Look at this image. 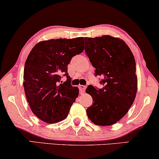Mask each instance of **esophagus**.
Segmentation results:
<instances>
[{
  "instance_id": "esophagus-1",
  "label": "esophagus",
  "mask_w": 159,
  "mask_h": 159,
  "mask_svg": "<svg viewBox=\"0 0 159 159\" xmlns=\"http://www.w3.org/2000/svg\"><path fill=\"white\" fill-rule=\"evenodd\" d=\"M79 88H80V92H81V93H84V91H85L86 86H85V85H82V84H80V85H79Z\"/></svg>"
}]
</instances>
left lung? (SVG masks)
I'll use <instances>...</instances> for the list:
<instances>
[{
	"instance_id": "1",
	"label": "left lung",
	"mask_w": 159,
	"mask_h": 159,
	"mask_svg": "<svg viewBox=\"0 0 159 159\" xmlns=\"http://www.w3.org/2000/svg\"><path fill=\"white\" fill-rule=\"evenodd\" d=\"M85 51L95 75L101 76L102 89L89 85L85 92L93 98L86 110L96 125L110 126L122 119L135 98L138 90L136 63L125 41L110 35L85 38Z\"/></svg>"
}]
</instances>
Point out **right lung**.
Here are the masks:
<instances>
[{"mask_svg": "<svg viewBox=\"0 0 159 159\" xmlns=\"http://www.w3.org/2000/svg\"><path fill=\"white\" fill-rule=\"evenodd\" d=\"M83 43L84 38L40 41L27 56L24 69L25 95L33 114L45 122L66 119L79 95V88L71 85L67 66L73 56L84 51ZM62 74L67 80L60 84Z\"/></svg>", "mask_w": 159, "mask_h": 159, "instance_id": "add662e5", "label": "right lung"}]
</instances>
